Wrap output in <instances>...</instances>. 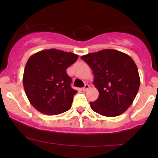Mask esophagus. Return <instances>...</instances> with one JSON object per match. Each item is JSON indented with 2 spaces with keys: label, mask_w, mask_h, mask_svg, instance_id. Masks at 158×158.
Segmentation results:
<instances>
[{
  "label": "esophagus",
  "mask_w": 158,
  "mask_h": 158,
  "mask_svg": "<svg viewBox=\"0 0 158 158\" xmlns=\"http://www.w3.org/2000/svg\"><path fill=\"white\" fill-rule=\"evenodd\" d=\"M88 88H89V85H88V84H85V86L83 87L82 88H81V90H82L83 91H85V90H88Z\"/></svg>",
  "instance_id": "34e87169"
}]
</instances>
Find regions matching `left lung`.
<instances>
[{
	"label": "left lung",
	"instance_id": "left-lung-1",
	"mask_svg": "<svg viewBox=\"0 0 158 158\" xmlns=\"http://www.w3.org/2000/svg\"><path fill=\"white\" fill-rule=\"evenodd\" d=\"M81 59L93 70L94 84L99 93L97 100L90 102L92 110L106 117H116L126 111L140 84L133 59L110 49L82 56Z\"/></svg>",
	"mask_w": 158,
	"mask_h": 158
}]
</instances>
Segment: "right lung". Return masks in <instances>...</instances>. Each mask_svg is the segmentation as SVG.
<instances>
[{"instance_id":"right-lung-1","label":"right lung","mask_w":158,"mask_h":158,"mask_svg":"<svg viewBox=\"0 0 158 158\" xmlns=\"http://www.w3.org/2000/svg\"><path fill=\"white\" fill-rule=\"evenodd\" d=\"M72 52L50 49L32 55L23 73L25 93L32 106L48 115H57L71 108L73 96L72 79L66 69L77 60Z\"/></svg>"}]
</instances>
